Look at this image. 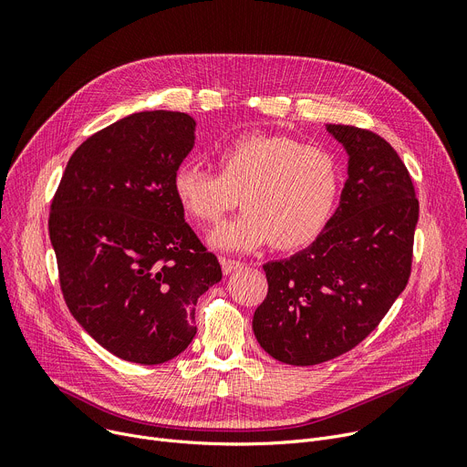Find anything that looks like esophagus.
Listing matches in <instances>:
<instances>
[{
  "mask_svg": "<svg viewBox=\"0 0 467 467\" xmlns=\"http://www.w3.org/2000/svg\"><path fill=\"white\" fill-rule=\"evenodd\" d=\"M219 263H221V268H223L225 275H231V273H234V271H238V268L244 266V263L234 261V259H227V257H221Z\"/></svg>",
  "mask_w": 467,
  "mask_h": 467,
  "instance_id": "1",
  "label": "esophagus"
}]
</instances>
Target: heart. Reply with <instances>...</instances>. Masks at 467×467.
<instances>
[{"mask_svg": "<svg viewBox=\"0 0 467 467\" xmlns=\"http://www.w3.org/2000/svg\"><path fill=\"white\" fill-rule=\"evenodd\" d=\"M219 174L182 162L171 176L180 206L194 219L217 221L238 204L246 208L210 234L213 248L254 252L273 242L293 250L322 233L340 185L337 159L324 147L285 134L250 132L217 155Z\"/></svg>", "mask_w": 467, "mask_h": 467, "instance_id": "b5f03b06", "label": "heart"}]
</instances>
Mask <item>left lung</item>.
I'll return each instance as SVG.
<instances>
[{
    "label": "left lung",
    "instance_id": "left-lung-1",
    "mask_svg": "<svg viewBox=\"0 0 467 467\" xmlns=\"http://www.w3.org/2000/svg\"><path fill=\"white\" fill-rule=\"evenodd\" d=\"M326 130L348 155L338 208L308 248L263 265L268 293L254 314L261 348L303 367L352 350L380 324L409 282L419 221L394 147L348 125Z\"/></svg>",
    "mask_w": 467,
    "mask_h": 467
}]
</instances>
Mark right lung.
<instances>
[{"instance_id": "1", "label": "right lung", "mask_w": 467, "mask_h": 467, "mask_svg": "<svg viewBox=\"0 0 467 467\" xmlns=\"http://www.w3.org/2000/svg\"><path fill=\"white\" fill-rule=\"evenodd\" d=\"M194 129L180 111L119 119L78 147L51 204L48 236L71 316L132 363L182 354L196 333V301L221 280L171 189Z\"/></svg>"}]
</instances>
